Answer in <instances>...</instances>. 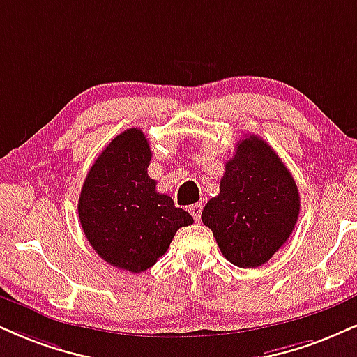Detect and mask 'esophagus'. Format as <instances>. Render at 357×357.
<instances>
[{"label": "esophagus", "mask_w": 357, "mask_h": 357, "mask_svg": "<svg viewBox=\"0 0 357 357\" xmlns=\"http://www.w3.org/2000/svg\"><path fill=\"white\" fill-rule=\"evenodd\" d=\"M188 211L191 213V216L195 218V221L199 222V220H201V211H203V204H197V203H196V204H191Z\"/></svg>", "instance_id": "34e87169"}]
</instances>
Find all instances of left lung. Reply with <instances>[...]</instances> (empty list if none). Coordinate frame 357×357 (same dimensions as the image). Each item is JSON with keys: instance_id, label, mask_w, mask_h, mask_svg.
<instances>
[{"instance_id": "left-lung-1", "label": "left lung", "mask_w": 357, "mask_h": 357, "mask_svg": "<svg viewBox=\"0 0 357 357\" xmlns=\"http://www.w3.org/2000/svg\"><path fill=\"white\" fill-rule=\"evenodd\" d=\"M299 206L289 169L271 146L252 135L239 141L226 161L220 195L208 201L201 220L229 263L257 268L287 241Z\"/></svg>"}]
</instances>
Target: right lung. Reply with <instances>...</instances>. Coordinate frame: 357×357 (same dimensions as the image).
Segmentation results:
<instances>
[{
  "instance_id": "add662e5",
  "label": "right lung",
  "mask_w": 357,
  "mask_h": 357,
  "mask_svg": "<svg viewBox=\"0 0 357 357\" xmlns=\"http://www.w3.org/2000/svg\"><path fill=\"white\" fill-rule=\"evenodd\" d=\"M149 143L130 128L102 149L86 176L78 214L98 256L114 268L143 273L165 255L176 231L192 216L156 191L148 176Z\"/></svg>"
}]
</instances>
